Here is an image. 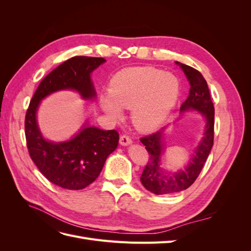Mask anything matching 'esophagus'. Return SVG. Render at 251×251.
<instances>
[{"label":"esophagus","mask_w":251,"mask_h":251,"mask_svg":"<svg viewBox=\"0 0 251 251\" xmlns=\"http://www.w3.org/2000/svg\"><path fill=\"white\" fill-rule=\"evenodd\" d=\"M119 143L121 144V146H127V144L132 143V139L128 137L127 135H121L119 138Z\"/></svg>","instance_id":"34e87169"}]
</instances>
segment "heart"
I'll use <instances>...</instances> for the list:
<instances>
[{"label": "heart", "mask_w": 251, "mask_h": 251, "mask_svg": "<svg viewBox=\"0 0 251 251\" xmlns=\"http://www.w3.org/2000/svg\"><path fill=\"white\" fill-rule=\"evenodd\" d=\"M110 98L101 105L114 118L121 117V109H133L134 126L143 133L153 132L169 116L179 94L175 75L151 67L127 68L114 75L110 83Z\"/></svg>", "instance_id": "1"}]
</instances>
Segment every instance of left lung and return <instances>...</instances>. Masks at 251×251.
Returning <instances> with one entry per match:
<instances>
[{
  "label": "left lung",
  "mask_w": 251,
  "mask_h": 251,
  "mask_svg": "<svg viewBox=\"0 0 251 251\" xmlns=\"http://www.w3.org/2000/svg\"><path fill=\"white\" fill-rule=\"evenodd\" d=\"M179 64V63H177ZM191 83L189 94L186 100L181 104L180 111L197 110L203 114L206 119L204 137L197 148L187 168L174 174H164L159 168L163 146L161 143L162 131L143 136L140 141L146 146L149 153V160L140 177L142 185L148 191L156 195L175 194L188 188L200 175L203 165L210 153L214 144L215 135V108L212 104L207 82L202 74L184 64H179Z\"/></svg>",
  "instance_id": "obj_1"
}]
</instances>
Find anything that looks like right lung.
Returning <instances> with one entry per match:
<instances>
[{"mask_svg":"<svg viewBox=\"0 0 251 251\" xmlns=\"http://www.w3.org/2000/svg\"><path fill=\"white\" fill-rule=\"evenodd\" d=\"M105 59L74 56L56 67L37 87L25 117V136L30 158L53 184L77 191L96 180L108 156L118 146L116 130L102 131L86 126L70 141L45 140L37 127L35 113L44 97L64 89L76 90L85 100L95 96L90 74Z\"/></svg>","mask_w":251,"mask_h":251,"instance_id":"obj_1","label":"right lung"}]
</instances>
